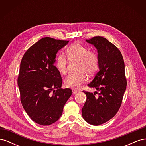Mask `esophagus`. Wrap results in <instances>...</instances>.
Here are the masks:
<instances>
[{"label": "esophagus", "mask_w": 146, "mask_h": 146, "mask_svg": "<svg viewBox=\"0 0 146 146\" xmlns=\"http://www.w3.org/2000/svg\"><path fill=\"white\" fill-rule=\"evenodd\" d=\"M79 91H78V90H76V89H73L72 90V92L74 94H77V92H78Z\"/></svg>", "instance_id": "obj_1"}]
</instances>
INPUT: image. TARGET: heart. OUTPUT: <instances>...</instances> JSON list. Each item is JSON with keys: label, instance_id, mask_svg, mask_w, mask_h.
<instances>
[{"label": "heart", "instance_id": "heart-1", "mask_svg": "<svg viewBox=\"0 0 146 146\" xmlns=\"http://www.w3.org/2000/svg\"><path fill=\"white\" fill-rule=\"evenodd\" d=\"M66 55L59 54L55 58V64L61 74L67 71L68 60L78 61L77 72L70 73L64 79V85L68 88H79L86 80L87 75L92 76L99 68V56L94 51L88 50V48L78 42H74L66 49Z\"/></svg>", "mask_w": 146, "mask_h": 146}]
</instances>
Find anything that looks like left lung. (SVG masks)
<instances>
[{"mask_svg":"<svg viewBox=\"0 0 146 146\" xmlns=\"http://www.w3.org/2000/svg\"><path fill=\"white\" fill-rule=\"evenodd\" d=\"M86 41L98 52L99 70L88 86L99 93L83 91L87 99L82 114L88 123L99 125L112 119L120 108L127 86L125 64L120 50L106 38L96 36Z\"/></svg>","mask_w":146,"mask_h":146,"instance_id":"left-lung-1","label":"left lung"}]
</instances>
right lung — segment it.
<instances>
[{"label":"right lung","instance_id":"add662e5","mask_svg":"<svg viewBox=\"0 0 146 146\" xmlns=\"http://www.w3.org/2000/svg\"><path fill=\"white\" fill-rule=\"evenodd\" d=\"M68 42L43 38L22 58L17 78L21 102L31 119L39 125H48L58 121L72 95L71 89L61 88L62 78L54 66L56 53Z\"/></svg>","mask_w":146,"mask_h":146}]
</instances>
